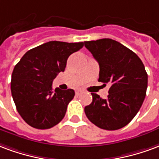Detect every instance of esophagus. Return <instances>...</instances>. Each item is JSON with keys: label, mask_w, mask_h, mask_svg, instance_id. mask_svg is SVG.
Here are the masks:
<instances>
[{"label": "esophagus", "mask_w": 159, "mask_h": 159, "mask_svg": "<svg viewBox=\"0 0 159 159\" xmlns=\"http://www.w3.org/2000/svg\"><path fill=\"white\" fill-rule=\"evenodd\" d=\"M82 92H83V91H82V90H80V89H79V90H77V91H75V94H76L77 96H79V95L82 93Z\"/></svg>", "instance_id": "esophagus-1"}]
</instances>
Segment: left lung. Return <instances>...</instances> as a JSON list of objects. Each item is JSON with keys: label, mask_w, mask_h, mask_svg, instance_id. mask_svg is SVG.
Returning a JSON list of instances; mask_svg holds the SVG:
<instances>
[{"label": "left lung", "mask_w": 159, "mask_h": 159, "mask_svg": "<svg viewBox=\"0 0 159 159\" xmlns=\"http://www.w3.org/2000/svg\"><path fill=\"white\" fill-rule=\"evenodd\" d=\"M99 63L98 81L110 84L107 98L91 93L92 102L84 107L88 119L107 130L127 125L136 115L146 97L148 74L138 56L112 39L84 41Z\"/></svg>", "instance_id": "obj_1"}]
</instances>
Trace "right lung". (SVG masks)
I'll return each mask as SVG.
<instances>
[{"label": "right lung", "instance_id": "right-lung-1", "mask_svg": "<svg viewBox=\"0 0 159 159\" xmlns=\"http://www.w3.org/2000/svg\"><path fill=\"white\" fill-rule=\"evenodd\" d=\"M83 46L84 42L49 41L28 51L16 64L11 75V96L29 125L46 129L64 118L75 91L53 90L52 81L64 71L68 57Z\"/></svg>", "mask_w": 159, "mask_h": 159}]
</instances>
